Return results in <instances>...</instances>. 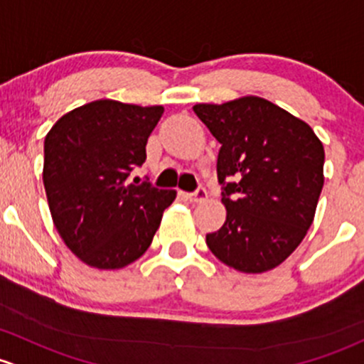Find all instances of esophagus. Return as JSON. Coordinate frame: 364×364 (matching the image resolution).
Returning <instances> with one entry per match:
<instances>
[{"label":"esophagus","mask_w":364,"mask_h":364,"mask_svg":"<svg viewBox=\"0 0 364 364\" xmlns=\"http://www.w3.org/2000/svg\"><path fill=\"white\" fill-rule=\"evenodd\" d=\"M186 198L189 201H193V203H201V201H205L208 198V193L205 187H200V189H196L194 193H189L186 194Z\"/></svg>","instance_id":"esophagus-1"}]
</instances>
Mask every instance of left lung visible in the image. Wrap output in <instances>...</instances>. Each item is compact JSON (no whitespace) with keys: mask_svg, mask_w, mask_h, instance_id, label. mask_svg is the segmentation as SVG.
Listing matches in <instances>:
<instances>
[{"mask_svg":"<svg viewBox=\"0 0 364 364\" xmlns=\"http://www.w3.org/2000/svg\"><path fill=\"white\" fill-rule=\"evenodd\" d=\"M220 144L226 223L207 235L213 256L242 273L282 264L305 238L324 186V147L301 119L259 96L198 103Z\"/></svg>","mask_w":364,"mask_h":364,"instance_id":"8db88e82","label":"left lung"}]
</instances>
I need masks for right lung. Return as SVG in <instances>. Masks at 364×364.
Instances as JSON below:
<instances>
[{
  "label": "right lung",
  "mask_w": 364,
  "mask_h": 364,
  "mask_svg": "<svg viewBox=\"0 0 364 364\" xmlns=\"http://www.w3.org/2000/svg\"><path fill=\"white\" fill-rule=\"evenodd\" d=\"M164 108L96 100L63 115L45 136L43 186L59 237L87 266L121 269L151 247L177 191L133 186Z\"/></svg>",
  "instance_id": "obj_1"
}]
</instances>
